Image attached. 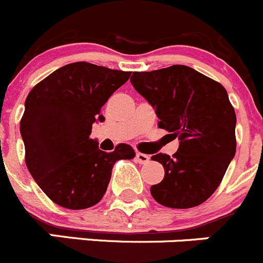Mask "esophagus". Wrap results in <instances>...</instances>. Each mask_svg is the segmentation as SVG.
<instances>
[{
	"instance_id": "esophagus-1",
	"label": "esophagus",
	"mask_w": 263,
	"mask_h": 263,
	"mask_svg": "<svg viewBox=\"0 0 263 263\" xmlns=\"http://www.w3.org/2000/svg\"><path fill=\"white\" fill-rule=\"evenodd\" d=\"M149 159H151V157L146 156V154L136 153V161L139 162V163H141V165H145V163H148Z\"/></svg>"
}]
</instances>
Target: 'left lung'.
Returning <instances> with one entry per match:
<instances>
[{"label":"left lung","mask_w":263,"mask_h":263,"mask_svg":"<svg viewBox=\"0 0 263 263\" xmlns=\"http://www.w3.org/2000/svg\"><path fill=\"white\" fill-rule=\"evenodd\" d=\"M129 82L153 106L159 128L180 140L173 157H152L165 168L152 196L173 209L200 205L215 192L236 152V114L227 90L184 65L134 72Z\"/></svg>","instance_id":"obj_1"}]
</instances>
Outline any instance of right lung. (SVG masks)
Masks as SVG:
<instances>
[{
  "mask_svg": "<svg viewBox=\"0 0 263 263\" xmlns=\"http://www.w3.org/2000/svg\"><path fill=\"white\" fill-rule=\"evenodd\" d=\"M129 75L75 62L51 72L27 96L21 120L26 165L57 205L71 210L96 205L106 192L115 162L135 157L127 144L106 153L89 137L93 123L105 120L101 107Z\"/></svg>",
  "mask_w": 263,
  "mask_h": 263,
  "instance_id": "right-lung-1",
  "label": "right lung"
}]
</instances>
